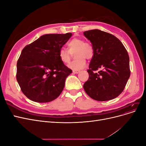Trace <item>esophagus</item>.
<instances>
[{
  "label": "esophagus",
  "mask_w": 146,
  "mask_h": 146,
  "mask_svg": "<svg viewBox=\"0 0 146 146\" xmlns=\"http://www.w3.org/2000/svg\"><path fill=\"white\" fill-rule=\"evenodd\" d=\"M79 72H80V70H73L72 71L74 74H78Z\"/></svg>",
  "instance_id": "obj_1"
}]
</instances>
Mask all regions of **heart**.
<instances>
[{
  "label": "heart",
  "mask_w": 146,
  "mask_h": 146,
  "mask_svg": "<svg viewBox=\"0 0 146 146\" xmlns=\"http://www.w3.org/2000/svg\"><path fill=\"white\" fill-rule=\"evenodd\" d=\"M68 50L61 48L58 52L60 60L64 63H69L71 59V54L75 53V58L77 59L73 61L69 65V67L74 70H80L85 67L86 60H91L94 55L93 47L89 42H85L80 38H74L67 44Z\"/></svg>",
  "instance_id": "obj_1"
}]
</instances>
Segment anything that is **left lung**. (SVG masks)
I'll return each instance as SVG.
<instances>
[{
    "label": "left lung",
    "instance_id": "8db88e82",
    "mask_svg": "<svg viewBox=\"0 0 146 146\" xmlns=\"http://www.w3.org/2000/svg\"><path fill=\"white\" fill-rule=\"evenodd\" d=\"M94 55L87 72L89 79L83 85L92 99L107 101L120 95L130 76L129 56L122 43L114 35L100 30L85 31ZM99 68L101 70L95 73Z\"/></svg>",
    "mask_w": 146,
    "mask_h": 146
}]
</instances>
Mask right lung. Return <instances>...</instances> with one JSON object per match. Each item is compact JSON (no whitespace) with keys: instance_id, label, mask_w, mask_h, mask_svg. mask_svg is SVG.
<instances>
[{"instance_id":"right-lung-1","label":"right lung","mask_w":146,"mask_h":146,"mask_svg":"<svg viewBox=\"0 0 146 146\" xmlns=\"http://www.w3.org/2000/svg\"><path fill=\"white\" fill-rule=\"evenodd\" d=\"M47 34L26 46L17 62L16 79L23 94L39 103L55 100L63 91L72 70L59 58L60 48L72 36Z\"/></svg>"}]
</instances>
